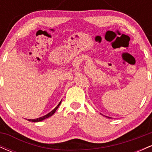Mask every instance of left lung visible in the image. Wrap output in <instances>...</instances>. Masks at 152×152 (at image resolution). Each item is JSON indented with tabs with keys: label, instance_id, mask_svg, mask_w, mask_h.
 <instances>
[{
	"label": "left lung",
	"instance_id": "left-lung-1",
	"mask_svg": "<svg viewBox=\"0 0 152 152\" xmlns=\"http://www.w3.org/2000/svg\"><path fill=\"white\" fill-rule=\"evenodd\" d=\"M103 115V114H102ZM103 116H104V115H103ZM105 116V117H107V118H111V117H109V116Z\"/></svg>",
	"mask_w": 152,
	"mask_h": 152
}]
</instances>
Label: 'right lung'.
<instances>
[{
  "instance_id": "add662e5",
  "label": "right lung",
  "mask_w": 152,
  "mask_h": 152,
  "mask_svg": "<svg viewBox=\"0 0 152 152\" xmlns=\"http://www.w3.org/2000/svg\"><path fill=\"white\" fill-rule=\"evenodd\" d=\"M61 103V102H59V104H58V105H57L56 106L55 109L52 110V111H50V112L48 113V114H46V115H44V116H41V117H39V118H35V119H28V118L27 120H28V121H32V122H38V121H43V120H44V119H46V118H47L50 117V116H51L52 115H53L54 113L56 112V111L57 109H58V106H60Z\"/></svg>"
}]
</instances>
